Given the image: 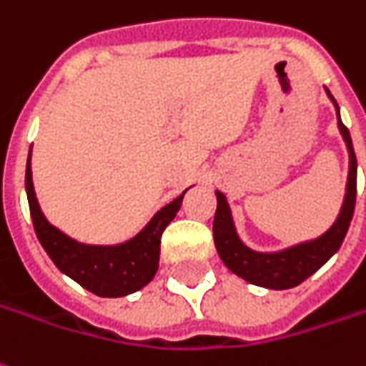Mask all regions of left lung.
<instances>
[{
	"label": "left lung",
	"instance_id": "1",
	"mask_svg": "<svg viewBox=\"0 0 366 366\" xmlns=\"http://www.w3.org/2000/svg\"><path fill=\"white\" fill-rule=\"evenodd\" d=\"M329 98L337 106V102L330 94ZM337 112H339V106H337ZM339 130L345 142H347L350 156L347 196H345V204H342V210H340L337 222L332 224L329 232L319 236L317 240L292 246V248L282 250V252H272V254L254 252V250L246 248L240 242V238L236 236L226 196L222 192H216L218 206H216L214 224H212L214 244L218 254L222 258V262L234 274L244 278L248 282H252L256 287L285 290V288L298 287L302 280H307L310 274H315L330 256L339 250L345 236H347V230H349L352 212H355V202H357V156H355V150H352L349 128L340 122V118Z\"/></svg>",
	"mask_w": 366,
	"mask_h": 366
}]
</instances>
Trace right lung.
<instances>
[{"instance_id":"1","label":"right lung","mask_w":366,"mask_h":366,"mask_svg":"<svg viewBox=\"0 0 366 366\" xmlns=\"http://www.w3.org/2000/svg\"><path fill=\"white\" fill-rule=\"evenodd\" d=\"M26 192L34 230L47 256L64 274L98 297H126L150 282L158 270L164 228L174 220L186 194L164 206L152 218L150 224L130 242L120 246H88L61 234L44 218L31 184L29 156L26 166Z\"/></svg>"}]
</instances>
